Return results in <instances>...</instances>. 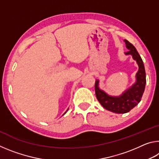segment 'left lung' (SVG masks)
<instances>
[{"label":"left lung","instance_id":"left-lung-1","mask_svg":"<svg viewBox=\"0 0 159 159\" xmlns=\"http://www.w3.org/2000/svg\"><path fill=\"white\" fill-rule=\"evenodd\" d=\"M126 48L129 50L125 52L126 55H131L137 61L139 69L136 74V81L130 88L126 90L120 96H111L99 88V80H96L95 90L97 99L101 105L108 111L116 114H125L138 104L141 101L146 85V73L143 61L133 44L124 40Z\"/></svg>","mask_w":159,"mask_h":159}]
</instances>
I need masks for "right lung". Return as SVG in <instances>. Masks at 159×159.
Wrapping results in <instances>:
<instances>
[{
	"mask_svg": "<svg viewBox=\"0 0 159 159\" xmlns=\"http://www.w3.org/2000/svg\"><path fill=\"white\" fill-rule=\"evenodd\" d=\"M66 112H65V113H66ZM65 113H64V114H65Z\"/></svg>",
	"mask_w": 159,
	"mask_h": 159,
	"instance_id": "right-lung-1",
	"label": "right lung"
}]
</instances>
